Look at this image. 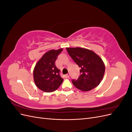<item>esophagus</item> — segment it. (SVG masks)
<instances>
[{
  "label": "esophagus",
  "instance_id": "esophagus-1",
  "mask_svg": "<svg viewBox=\"0 0 132 132\" xmlns=\"http://www.w3.org/2000/svg\"><path fill=\"white\" fill-rule=\"evenodd\" d=\"M69 76H70V74H69V73H68V74H67L65 75V77L66 78H68L69 77Z\"/></svg>",
  "mask_w": 132,
  "mask_h": 132
}]
</instances>
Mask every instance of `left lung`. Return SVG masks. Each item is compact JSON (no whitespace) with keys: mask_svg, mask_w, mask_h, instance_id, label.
Instances as JSON below:
<instances>
[{"mask_svg":"<svg viewBox=\"0 0 132 132\" xmlns=\"http://www.w3.org/2000/svg\"><path fill=\"white\" fill-rule=\"evenodd\" d=\"M68 53L81 69L77 80H71L77 89L88 91L99 85L104 75L102 60L93 51L82 48H66Z\"/></svg>","mask_w":132,"mask_h":132,"instance_id":"obj_1","label":"left lung"}]
</instances>
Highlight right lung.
<instances>
[{
	"label": "right lung",
	"mask_w": 132,
	"mask_h": 132,
	"mask_svg": "<svg viewBox=\"0 0 132 132\" xmlns=\"http://www.w3.org/2000/svg\"><path fill=\"white\" fill-rule=\"evenodd\" d=\"M63 48L50 50L44 54L36 65L34 78L39 89L51 93L56 90L62 84L63 79L59 74L60 70L55 66V62Z\"/></svg>",
	"instance_id": "1"
}]
</instances>
